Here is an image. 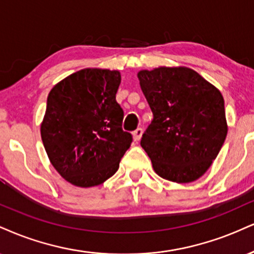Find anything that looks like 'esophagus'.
<instances>
[{"label":"esophagus","instance_id":"34e87169","mask_svg":"<svg viewBox=\"0 0 254 254\" xmlns=\"http://www.w3.org/2000/svg\"><path fill=\"white\" fill-rule=\"evenodd\" d=\"M142 133H143V130L140 129V127H138V129H136L135 131H133L132 135H133V139H135V142H138V140L140 139V137H142Z\"/></svg>","mask_w":254,"mask_h":254}]
</instances>
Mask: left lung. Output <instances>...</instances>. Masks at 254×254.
I'll return each instance as SVG.
<instances>
[{
    "instance_id": "left-lung-1",
    "label": "left lung",
    "mask_w": 254,
    "mask_h": 254,
    "mask_svg": "<svg viewBox=\"0 0 254 254\" xmlns=\"http://www.w3.org/2000/svg\"><path fill=\"white\" fill-rule=\"evenodd\" d=\"M138 79L154 116L140 145L154 170L173 182L195 181L218 156L227 135L222 94L187 67L140 71Z\"/></svg>"
}]
</instances>
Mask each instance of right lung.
I'll list each match as a JSON object with an SVG mask.
<instances>
[{
    "label": "right lung",
    "mask_w": 254,
    "mask_h": 254,
    "mask_svg": "<svg viewBox=\"0 0 254 254\" xmlns=\"http://www.w3.org/2000/svg\"><path fill=\"white\" fill-rule=\"evenodd\" d=\"M118 71L85 68L51 90L41 138L52 166L66 181L93 187L111 177L130 148L124 111L116 100Z\"/></svg>",
    "instance_id": "1"
}]
</instances>
